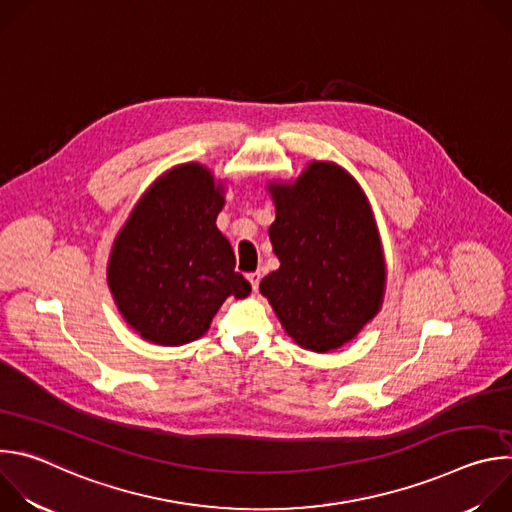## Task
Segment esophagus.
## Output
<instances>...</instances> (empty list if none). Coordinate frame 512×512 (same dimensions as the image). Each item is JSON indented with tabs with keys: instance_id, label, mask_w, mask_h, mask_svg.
Here are the masks:
<instances>
[{
	"instance_id": "esophagus-1",
	"label": "esophagus",
	"mask_w": 512,
	"mask_h": 512,
	"mask_svg": "<svg viewBox=\"0 0 512 512\" xmlns=\"http://www.w3.org/2000/svg\"><path fill=\"white\" fill-rule=\"evenodd\" d=\"M247 279H249V283H251V287H253V291H257V289H259V281H261V273H259V271H253V273H247Z\"/></svg>"
}]
</instances>
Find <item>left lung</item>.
<instances>
[{"instance_id": "left-lung-1", "label": "left lung", "mask_w": 512, "mask_h": 512, "mask_svg": "<svg viewBox=\"0 0 512 512\" xmlns=\"http://www.w3.org/2000/svg\"><path fill=\"white\" fill-rule=\"evenodd\" d=\"M269 227L279 269L259 283L283 330L302 348L350 342L383 304L387 267L379 229L358 182L312 162L294 182H271Z\"/></svg>"}]
</instances>
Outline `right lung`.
Here are the masks:
<instances>
[{"label": "right lung", "mask_w": 512, "mask_h": 512, "mask_svg": "<svg viewBox=\"0 0 512 512\" xmlns=\"http://www.w3.org/2000/svg\"><path fill=\"white\" fill-rule=\"evenodd\" d=\"M225 188L188 162L160 176L131 210L107 267L125 322L148 342L180 346L200 338L229 296L251 294L235 253L216 229Z\"/></svg>", "instance_id": "right-lung-1"}]
</instances>
